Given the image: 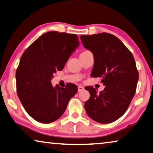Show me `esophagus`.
<instances>
[{
  "label": "esophagus",
  "mask_w": 153,
  "mask_h": 153,
  "mask_svg": "<svg viewBox=\"0 0 153 153\" xmlns=\"http://www.w3.org/2000/svg\"><path fill=\"white\" fill-rule=\"evenodd\" d=\"M84 89V88L83 86H78V89H77V91H78V92H81V91H83Z\"/></svg>",
  "instance_id": "1"
}]
</instances>
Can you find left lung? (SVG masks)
<instances>
[{"mask_svg": "<svg viewBox=\"0 0 153 153\" xmlns=\"http://www.w3.org/2000/svg\"><path fill=\"white\" fill-rule=\"evenodd\" d=\"M84 47L94 56L91 76L99 77L104 90L98 93L87 86L90 98L84 103L87 114L96 122L107 124L120 118L127 111L136 91L138 71L131 52L110 33L81 35Z\"/></svg>", "mask_w": 153, "mask_h": 153, "instance_id": "left-lung-1", "label": "left lung"}]
</instances>
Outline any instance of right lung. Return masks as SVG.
<instances>
[{
	"instance_id": "right-lung-1",
	"label": "right lung",
	"mask_w": 153,
	"mask_h": 153,
	"mask_svg": "<svg viewBox=\"0 0 153 153\" xmlns=\"http://www.w3.org/2000/svg\"><path fill=\"white\" fill-rule=\"evenodd\" d=\"M75 34L50 31L35 40L22 56L16 70L17 93L22 104L33 119L42 123L56 120L66 110L77 86L53 87V75L61 71L78 47Z\"/></svg>"
}]
</instances>
